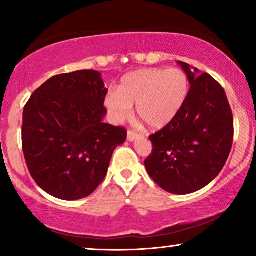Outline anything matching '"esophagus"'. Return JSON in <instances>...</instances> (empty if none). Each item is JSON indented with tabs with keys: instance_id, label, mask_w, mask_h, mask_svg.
I'll use <instances>...</instances> for the list:
<instances>
[{
	"instance_id": "34e87169",
	"label": "esophagus",
	"mask_w": 256,
	"mask_h": 256,
	"mask_svg": "<svg viewBox=\"0 0 256 256\" xmlns=\"http://www.w3.org/2000/svg\"><path fill=\"white\" fill-rule=\"evenodd\" d=\"M138 138H139L138 133H136L134 131H131V130H130V131L128 132V142H134V140L138 139Z\"/></svg>"
}]
</instances>
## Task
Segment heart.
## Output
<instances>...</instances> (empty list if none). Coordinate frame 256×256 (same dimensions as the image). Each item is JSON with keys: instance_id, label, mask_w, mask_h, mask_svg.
Here are the masks:
<instances>
[{"instance_id": "obj_1", "label": "heart", "mask_w": 256, "mask_h": 256, "mask_svg": "<svg viewBox=\"0 0 256 256\" xmlns=\"http://www.w3.org/2000/svg\"><path fill=\"white\" fill-rule=\"evenodd\" d=\"M189 94V80L178 68H145L122 78L117 92L106 97V106L117 123L126 120L136 104L139 117L152 128L168 125L181 111Z\"/></svg>"}]
</instances>
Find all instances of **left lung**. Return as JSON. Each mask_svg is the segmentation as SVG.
I'll use <instances>...</instances> for the list:
<instances>
[{
    "instance_id": "8db88e82",
    "label": "left lung",
    "mask_w": 256,
    "mask_h": 256,
    "mask_svg": "<svg viewBox=\"0 0 256 256\" xmlns=\"http://www.w3.org/2000/svg\"><path fill=\"white\" fill-rule=\"evenodd\" d=\"M190 90L178 116L150 136L153 150L147 172L166 192L186 195L217 178L233 142V114L225 90L211 75L178 62Z\"/></svg>"
}]
</instances>
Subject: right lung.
Masks as SVG:
<instances>
[{
    "mask_svg": "<svg viewBox=\"0 0 256 256\" xmlns=\"http://www.w3.org/2000/svg\"><path fill=\"white\" fill-rule=\"evenodd\" d=\"M108 94L100 73L76 70L48 78L25 104L22 145L36 183L56 198L95 192L126 130L104 123Z\"/></svg>",
    "mask_w": 256,
    "mask_h": 256,
    "instance_id": "right-lung-1",
    "label": "right lung"
}]
</instances>
